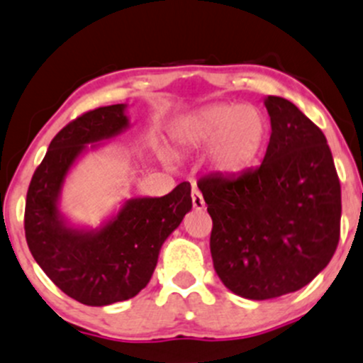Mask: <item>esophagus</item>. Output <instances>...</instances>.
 Here are the masks:
<instances>
[{
    "label": "esophagus",
    "instance_id": "1",
    "mask_svg": "<svg viewBox=\"0 0 363 363\" xmlns=\"http://www.w3.org/2000/svg\"><path fill=\"white\" fill-rule=\"evenodd\" d=\"M191 200H193V206L196 210H203L205 208V200H203L200 189L193 188V191H191Z\"/></svg>",
    "mask_w": 363,
    "mask_h": 363
}]
</instances>
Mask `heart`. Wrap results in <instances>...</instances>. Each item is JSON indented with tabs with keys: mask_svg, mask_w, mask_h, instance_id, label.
Here are the masks:
<instances>
[{
	"mask_svg": "<svg viewBox=\"0 0 363 363\" xmlns=\"http://www.w3.org/2000/svg\"><path fill=\"white\" fill-rule=\"evenodd\" d=\"M269 122L250 103H213L174 122L170 134L186 150L206 148V162L217 174L236 175L257 162Z\"/></svg>",
	"mask_w": 363,
	"mask_h": 363,
	"instance_id": "1",
	"label": "heart"
}]
</instances>
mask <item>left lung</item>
Listing matches in <instances>:
<instances>
[{
	"label": "left lung",
	"mask_w": 363,
	"mask_h": 363,
	"mask_svg": "<svg viewBox=\"0 0 363 363\" xmlns=\"http://www.w3.org/2000/svg\"><path fill=\"white\" fill-rule=\"evenodd\" d=\"M270 141L262 165L198 181L213 227V269L248 300L298 291L340 241L341 186L324 133L291 101L267 96Z\"/></svg>",
	"instance_id": "left-lung-1"
}]
</instances>
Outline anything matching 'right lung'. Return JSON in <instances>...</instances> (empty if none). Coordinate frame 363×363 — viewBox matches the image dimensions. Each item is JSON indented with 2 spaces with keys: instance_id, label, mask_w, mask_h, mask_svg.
Instances as JSON below:
<instances>
[{
  "instance_id": "1",
  "label": "right lung",
  "mask_w": 363,
  "mask_h": 363,
  "mask_svg": "<svg viewBox=\"0 0 363 363\" xmlns=\"http://www.w3.org/2000/svg\"><path fill=\"white\" fill-rule=\"evenodd\" d=\"M129 127L125 103L81 115L50 143L27 191L26 240L34 260L63 293L89 306L129 300L146 288L162 245L193 208L191 184L181 182L165 196L125 200L96 229L62 212L72 167Z\"/></svg>"
}]
</instances>
